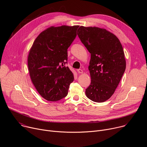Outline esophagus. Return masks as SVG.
Masks as SVG:
<instances>
[{"mask_svg": "<svg viewBox=\"0 0 147 147\" xmlns=\"http://www.w3.org/2000/svg\"><path fill=\"white\" fill-rule=\"evenodd\" d=\"M77 72L79 73V74H82L83 73V71L81 70V69H78L77 70Z\"/></svg>", "mask_w": 147, "mask_h": 147, "instance_id": "34e87169", "label": "esophagus"}]
</instances>
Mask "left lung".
Wrapping results in <instances>:
<instances>
[{
  "label": "left lung",
  "instance_id": "1",
  "mask_svg": "<svg viewBox=\"0 0 147 147\" xmlns=\"http://www.w3.org/2000/svg\"><path fill=\"white\" fill-rule=\"evenodd\" d=\"M77 35L91 53V81L86 96L95 102L106 101L114 94L125 71L122 45L116 35L103 28L81 26Z\"/></svg>",
  "mask_w": 147,
  "mask_h": 147
}]
</instances>
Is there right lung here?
<instances>
[{
  "mask_svg": "<svg viewBox=\"0 0 147 147\" xmlns=\"http://www.w3.org/2000/svg\"><path fill=\"white\" fill-rule=\"evenodd\" d=\"M78 26L51 27L34 40L28 56L31 80L38 93L49 101L66 97L73 73L65 65L67 49L77 35Z\"/></svg>",
  "mask_w": 147,
  "mask_h": 147,
  "instance_id": "1",
  "label": "right lung"
}]
</instances>
